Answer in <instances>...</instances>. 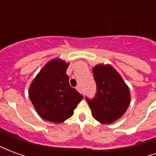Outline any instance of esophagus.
<instances>
[{"label":"esophagus","instance_id":"34e87169","mask_svg":"<svg viewBox=\"0 0 156 156\" xmlns=\"http://www.w3.org/2000/svg\"><path fill=\"white\" fill-rule=\"evenodd\" d=\"M77 90H78V92H79V93H80V94H82V90H81V88H80V87H79V86H78V87H77Z\"/></svg>","mask_w":156,"mask_h":156}]
</instances>
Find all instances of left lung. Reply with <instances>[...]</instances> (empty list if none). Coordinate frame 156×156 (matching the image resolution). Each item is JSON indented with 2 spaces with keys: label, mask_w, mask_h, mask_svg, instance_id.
I'll list each match as a JSON object with an SVG mask.
<instances>
[{
  "label": "left lung",
  "mask_w": 156,
  "mask_h": 156,
  "mask_svg": "<svg viewBox=\"0 0 156 156\" xmlns=\"http://www.w3.org/2000/svg\"><path fill=\"white\" fill-rule=\"evenodd\" d=\"M97 93L86 98L93 117L102 124H112L123 116L130 104V91L120 74L109 64L93 68Z\"/></svg>",
  "instance_id": "left-lung-1"
}]
</instances>
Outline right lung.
Instances as JSON below:
<instances>
[{"instance_id":"add662e5","label":"right lung","mask_w":156,"mask_h":156,"mask_svg":"<svg viewBox=\"0 0 156 156\" xmlns=\"http://www.w3.org/2000/svg\"><path fill=\"white\" fill-rule=\"evenodd\" d=\"M68 65L64 60L52 59L41 68L30 85V100L44 120L55 124L64 122L72 117L83 98L69 85L66 74Z\"/></svg>"}]
</instances>
